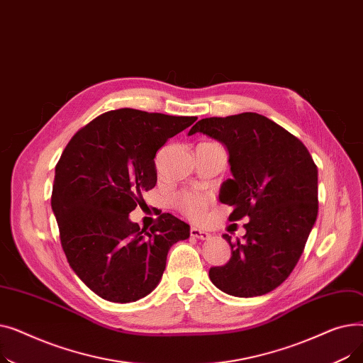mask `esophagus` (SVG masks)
Returning a JSON list of instances; mask_svg holds the SVG:
<instances>
[{
	"label": "esophagus",
	"mask_w": 363,
	"mask_h": 363,
	"mask_svg": "<svg viewBox=\"0 0 363 363\" xmlns=\"http://www.w3.org/2000/svg\"><path fill=\"white\" fill-rule=\"evenodd\" d=\"M189 235L194 237V238H199V240H208V238H211V234H208L204 230H200V228H196V226H191V230H189Z\"/></svg>",
	"instance_id": "obj_1"
}]
</instances>
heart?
Wrapping results in <instances>:
<instances>
[{
  "label": "heart",
  "instance_id": "obj_1",
  "mask_svg": "<svg viewBox=\"0 0 363 363\" xmlns=\"http://www.w3.org/2000/svg\"><path fill=\"white\" fill-rule=\"evenodd\" d=\"M212 203V197L200 191H182L175 197V207L188 219H201L208 206Z\"/></svg>",
  "mask_w": 363,
  "mask_h": 363
}]
</instances>
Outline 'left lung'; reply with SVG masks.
Here are the masks:
<instances>
[{
  "instance_id": "8db88e82",
  "label": "left lung",
  "mask_w": 363,
  "mask_h": 363,
  "mask_svg": "<svg viewBox=\"0 0 363 363\" xmlns=\"http://www.w3.org/2000/svg\"><path fill=\"white\" fill-rule=\"evenodd\" d=\"M203 132L230 151L234 178L222 184L219 200L233 206L231 222L245 235L233 241L231 259L208 271L219 290L256 297L289 278L318 216V167L297 137L257 113L199 121L189 135Z\"/></svg>"
}]
</instances>
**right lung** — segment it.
<instances>
[{
	"label": "right lung",
	"mask_w": 363,
	"mask_h": 363,
	"mask_svg": "<svg viewBox=\"0 0 363 363\" xmlns=\"http://www.w3.org/2000/svg\"><path fill=\"white\" fill-rule=\"evenodd\" d=\"M197 121L135 108L100 114L74 133L55 164L51 206L69 264L104 300L129 303L157 287L167 252L189 226L162 213L150 230L129 220L157 182L156 152Z\"/></svg>",
	"instance_id": "obj_1"
}]
</instances>
